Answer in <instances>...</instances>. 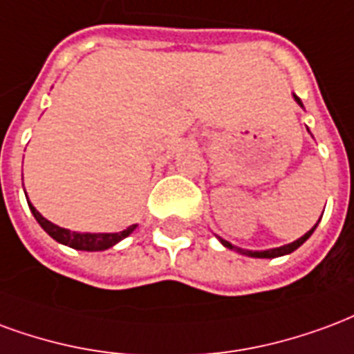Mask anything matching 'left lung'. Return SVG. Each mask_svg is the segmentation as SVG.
<instances>
[{"mask_svg": "<svg viewBox=\"0 0 354 354\" xmlns=\"http://www.w3.org/2000/svg\"><path fill=\"white\" fill-rule=\"evenodd\" d=\"M294 97H296V95H294ZM296 102L301 105L300 97H296ZM317 224H315L313 228H311L306 236H301L300 239H296V241H292V243H288V245H283V247H277V249H270V251H245V249H239V247H234L232 243H228L226 239H221V243H223L224 247H228V249H236V251H239L241 254H247V257H254V259H275V257H283V254H288V252L296 251V249H298V247H300V245L304 243L311 234H313L315 228H317Z\"/></svg>", "mask_w": 354, "mask_h": 354, "instance_id": "8db88e82", "label": "left lung"}]
</instances>
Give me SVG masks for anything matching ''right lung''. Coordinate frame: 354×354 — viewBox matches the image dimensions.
Instances as JSON below:
<instances>
[{
    "mask_svg": "<svg viewBox=\"0 0 354 354\" xmlns=\"http://www.w3.org/2000/svg\"><path fill=\"white\" fill-rule=\"evenodd\" d=\"M30 209H32L35 221L41 224V228L48 236L54 237L58 243L68 245V247H73V249H79V251H105V249L113 247V245L118 243L120 239L130 236L131 232L136 230V224H133L128 230L118 232V234H79V232L66 230V228H60L56 224L48 223L45 216H41L39 211L33 207L32 203H30Z\"/></svg>",
    "mask_w": 354,
    "mask_h": 354,
    "instance_id": "right-lung-1",
    "label": "right lung"
}]
</instances>
